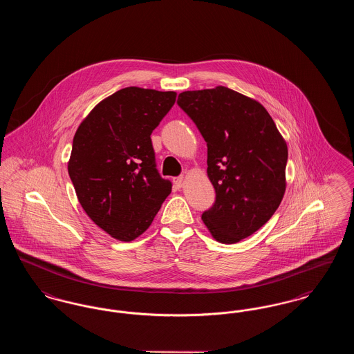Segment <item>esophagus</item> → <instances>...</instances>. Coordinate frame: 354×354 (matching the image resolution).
<instances>
[{
	"label": "esophagus",
	"instance_id": "esophagus-1",
	"mask_svg": "<svg viewBox=\"0 0 354 354\" xmlns=\"http://www.w3.org/2000/svg\"><path fill=\"white\" fill-rule=\"evenodd\" d=\"M183 182H185L183 176H178V178L174 179V183L176 185V188H182L183 187Z\"/></svg>",
	"mask_w": 354,
	"mask_h": 354
}]
</instances>
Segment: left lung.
Here are the masks:
<instances>
[{"instance_id":"1","label":"left lung","mask_w":354,"mask_h":354,"mask_svg":"<svg viewBox=\"0 0 354 354\" xmlns=\"http://www.w3.org/2000/svg\"><path fill=\"white\" fill-rule=\"evenodd\" d=\"M178 104L207 143V175L216 192L202 220L234 244L260 230L286 192L288 147L266 107L224 86L183 91Z\"/></svg>"}]
</instances>
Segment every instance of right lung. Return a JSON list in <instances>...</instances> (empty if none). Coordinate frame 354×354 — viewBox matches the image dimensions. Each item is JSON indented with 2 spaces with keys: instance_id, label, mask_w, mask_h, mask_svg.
<instances>
[{
  "instance_id": "obj_1",
  "label": "right lung",
  "mask_w": 354,
  "mask_h": 354,
  "mask_svg": "<svg viewBox=\"0 0 354 354\" xmlns=\"http://www.w3.org/2000/svg\"><path fill=\"white\" fill-rule=\"evenodd\" d=\"M175 91L126 87L100 102L80 124L68 159L70 179L87 216L109 235L131 241L171 194L155 166L151 135Z\"/></svg>"
}]
</instances>
